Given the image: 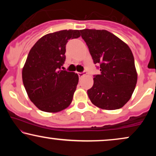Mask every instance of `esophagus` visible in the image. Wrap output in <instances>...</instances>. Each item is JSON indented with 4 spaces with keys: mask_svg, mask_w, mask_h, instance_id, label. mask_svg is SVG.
<instances>
[{
    "mask_svg": "<svg viewBox=\"0 0 156 156\" xmlns=\"http://www.w3.org/2000/svg\"><path fill=\"white\" fill-rule=\"evenodd\" d=\"M78 76H79V78H81L82 77H83L84 76H85L86 74H87V73H86V72H83V73H78Z\"/></svg>",
    "mask_w": 156,
    "mask_h": 156,
    "instance_id": "esophagus-1",
    "label": "esophagus"
}]
</instances>
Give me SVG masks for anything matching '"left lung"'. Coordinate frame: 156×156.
<instances>
[{"instance_id":"left-lung-1","label":"left lung","mask_w":156,"mask_h":156,"mask_svg":"<svg viewBox=\"0 0 156 156\" xmlns=\"http://www.w3.org/2000/svg\"><path fill=\"white\" fill-rule=\"evenodd\" d=\"M94 64H100L92 87L87 90L90 101L98 108L115 110L131 98L137 83L133 55L125 42L106 30H80Z\"/></svg>"}]
</instances>
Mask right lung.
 Returning <instances> with one entry per match:
<instances>
[{"instance_id":"1","label":"right lung","mask_w":156,"mask_h":156,"mask_svg":"<svg viewBox=\"0 0 156 156\" xmlns=\"http://www.w3.org/2000/svg\"><path fill=\"white\" fill-rule=\"evenodd\" d=\"M79 30L48 34L31 48L23 67V85L32 103L42 112L55 113L72 103L78 83L77 73L62 70L66 44L80 37Z\"/></svg>"}]
</instances>
